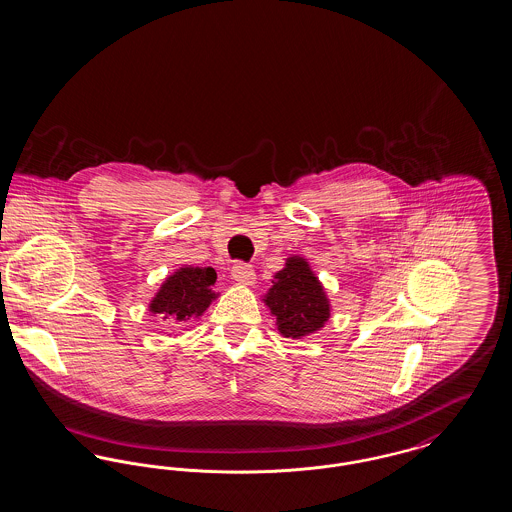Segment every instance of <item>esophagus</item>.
I'll return each mask as SVG.
<instances>
[{
    "mask_svg": "<svg viewBox=\"0 0 512 512\" xmlns=\"http://www.w3.org/2000/svg\"><path fill=\"white\" fill-rule=\"evenodd\" d=\"M232 278H234L238 284H242V286H253L255 280H257L255 270H253L251 265H247V263H236V265L232 267Z\"/></svg>",
    "mask_w": 512,
    "mask_h": 512,
    "instance_id": "1",
    "label": "esophagus"
}]
</instances>
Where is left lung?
Returning <instances> with one entry per match:
<instances>
[{
  "instance_id": "left-lung-1",
  "label": "left lung",
  "mask_w": 512,
  "mask_h": 512,
  "mask_svg": "<svg viewBox=\"0 0 512 512\" xmlns=\"http://www.w3.org/2000/svg\"><path fill=\"white\" fill-rule=\"evenodd\" d=\"M263 301L276 318V328L284 338L303 340L324 328L332 315V305L322 282L305 257L292 255L282 270L274 274Z\"/></svg>"
}]
</instances>
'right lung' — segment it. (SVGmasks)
Listing matches in <instances>:
<instances>
[{
    "instance_id": "add662e5",
    "label": "right lung",
    "mask_w": 512,
    "mask_h": 512,
    "mask_svg": "<svg viewBox=\"0 0 512 512\" xmlns=\"http://www.w3.org/2000/svg\"><path fill=\"white\" fill-rule=\"evenodd\" d=\"M215 282V268L184 265L165 278L149 301V313L174 332L182 328L184 322L201 317L219 297L213 290Z\"/></svg>"
}]
</instances>
